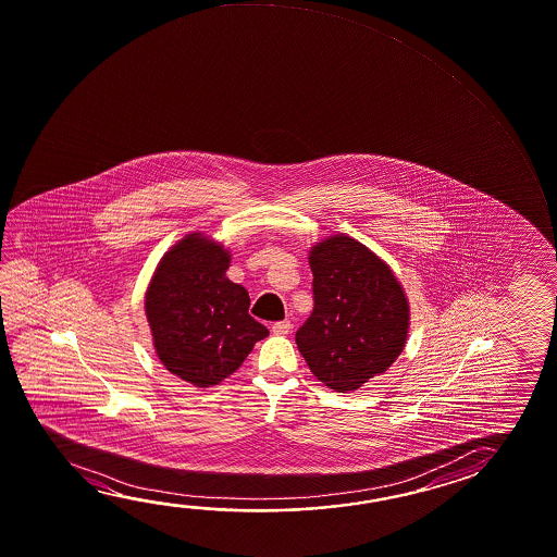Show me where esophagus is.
Returning a JSON list of instances; mask_svg holds the SVG:
<instances>
[{"label": "esophagus", "mask_w": 557, "mask_h": 557, "mask_svg": "<svg viewBox=\"0 0 557 557\" xmlns=\"http://www.w3.org/2000/svg\"><path fill=\"white\" fill-rule=\"evenodd\" d=\"M272 332L275 336H287L292 332V322L289 320H282V322H275L272 326Z\"/></svg>", "instance_id": "1"}]
</instances>
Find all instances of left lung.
I'll use <instances>...</instances> for the list:
<instances>
[{
	"label": "left lung",
	"instance_id": "1",
	"mask_svg": "<svg viewBox=\"0 0 557 557\" xmlns=\"http://www.w3.org/2000/svg\"><path fill=\"white\" fill-rule=\"evenodd\" d=\"M314 309L295 334L312 374L336 393L383 374L404 349L410 307L393 270L347 235L310 248Z\"/></svg>",
	"mask_w": 557,
	"mask_h": 557
}]
</instances>
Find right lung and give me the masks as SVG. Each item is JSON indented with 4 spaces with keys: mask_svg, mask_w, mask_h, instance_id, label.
Masks as SVG:
<instances>
[{
    "mask_svg": "<svg viewBox=\"0 0 557 557\" xmlns=\"http://www.w3.org/2000/svg\"><path fill=\"white\" fill-rule=\"evenodd\" d=\"M223 245L190 233L157 265L146 314L164 369L198 388L235 373L270 332L248 314V292L228 280Z\"/></svg>",
    "mask_w": 557,
    "mask_h": 557,
    "instance_id": "1",
    "label": "right lung"
}]
</instances>
